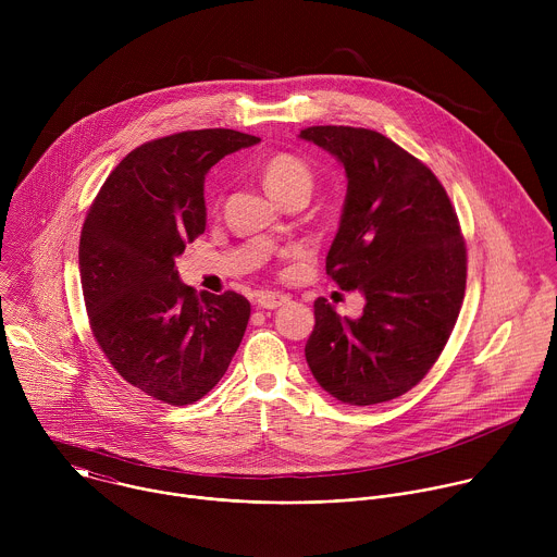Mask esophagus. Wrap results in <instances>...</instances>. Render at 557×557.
Listing matches in <instances>:
<instances>
[{"label": "esophagus", "instance_id": "1", "mask_svg": "<svg viewBox=\"0 0 557 557\" xmlns=\"http://www.w3.org/2000/svg\"><path fill=\"white\" fill-rule=\"evenodd\" d=\"M286 301H288V297L282 295V293H260V295L256 297L258 308H264V310H275V308L284 306Z\"/></svg>", "mask_w": 557, "mask_h": 557}]
</instances>
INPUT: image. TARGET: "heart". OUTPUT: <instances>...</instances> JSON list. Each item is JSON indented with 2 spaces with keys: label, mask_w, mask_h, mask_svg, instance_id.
I'll list each match as a JSON object with an SVG mask.
<instances>
[{
  "label": "heart",
  "mask_w": 557,
  "mask_h": 557,
  "mask_svg": "<svg viewBox=\"0 0 557 557\" xmlns=\"http://www.w3.org/2000/svg\"><path fill=\"white\" fill-rule=\"evenodd\" d=\"M262 183L267 191L275 200H284L286 196L293 194H310L312 189V172L310 168L301 161V158L293 153H273L271 158L262 163L260 168Z\"/></svg>",
  "instance_id": "heart-1"
}]
</instances>
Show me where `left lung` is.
<instances>
[{"mask_svg": "<svg viewBox=\"0 0 557 557\" xmlns=\"http://www.w3.org/2000/svg\"><path fill=\"white\" fill-rule=\"evenodd\" d=\"M299 138L326 149L346 172L326 273L366 299L355 320L314 299L306 363L342 404L396 399L434 366L460 312L467 253L456 211L419 158L379 132L314 125Z\"/></svg>", "mask_w": 557, "mask_h": 557, "instance_id": "obj_1", "label": "left lung"}]
</instances>
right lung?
<instances>
[{
    "label": "right lung",
    "mask_w": 557,
    "mask_h": 557,
    "mask_svg": "<svg viewBox=\"0 0 557 557\" xmlns=\"http://www.w3.org/2000/svg\"><path fill=\"white\" fill-rule=\"evenodd\" d=\"M256 143L235 129L149 140L116 165L84 222L78 273L95 339L127 383L163 404L202 399L245 337L249 299L198 295L176 258L205 231L209 170Z\"/></svg>",
    "instance_id": "obj_1"
}]
</instances>
